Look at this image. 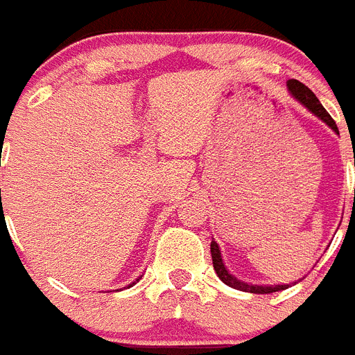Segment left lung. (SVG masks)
<instances>
[{"instance_id":"left-lung-1","label":"left lung","mask_w":355,"mask_h":355,"mask_svg":"<svg viewBox=\"0 0 355 355\" xmlns=\"http://www.w3.org/2000/svg\"><path fill=\"white\" fill-rule=\"evenodd\" d=\"M287 88L294 99L300 101V103L309 110V112L314 113L315 117L321 119L327 126L332 128V130L339 135V130L338 126H336L334 119L330 117V113L321 106L320 99L315 97L314 92H312L311 88H306L303 83L296 81V79H288ZM211 258H213V267L214 270H216V274H218V278L222 279L223 284L229 285V287L243 291V293H252V294H270V293H278V291H285V288H288V285H252V284H247V282H242V279L234 278L233 274L225 269V265H223V260H222V252H220V247L214 240L211 242ZM294 284H296V282H294Z\"/></svg>"}]
</instances>
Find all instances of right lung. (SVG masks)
Listing matches in <instances>:
<instances>
[{"label":"right lung","mask_w":355,"mask_h":355,"mask_svg":"<svg viewBox=\"0 0 355 355\" xmlns=\"http://www.w3.org/2000/svg\"><path fill=\"white\" fill-rule=\"evenodd\" d=\"M137 282H139V279H137ZM132 285H135V282H133V284ZM132 285H130V287H132Z\"/></svg>","instance_id":"right-lung-1"}]
</instances>
